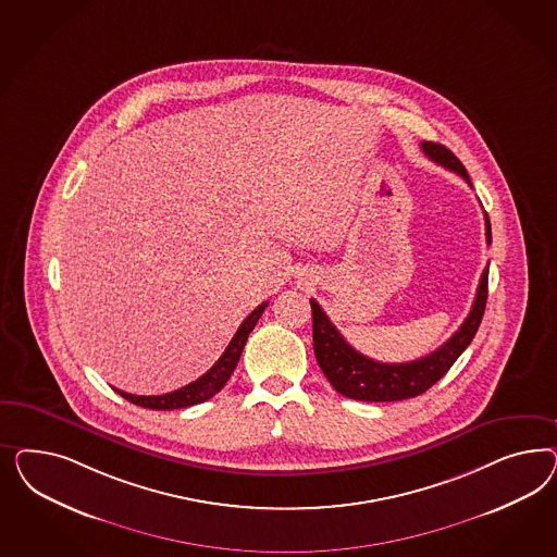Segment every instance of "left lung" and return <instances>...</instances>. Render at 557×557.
I'll use <instances>...</instances> for the list:
<instances>
[{
	"label": "left lung",
	"mask_w": 557,
	"mask_h": 557,
	"mask_svg": "<svg viewBox=\"0 0 557 557\" xmlns=\"http://www.w3.org/2000/svg\"><path fill=\"white\" fill-rule=\"evenodd\" d=\"M421 149L429 159L438 165L456 171L470 186L472 180L461 161L454 152L438 143H421ZM486 243H492L490 220L486 216ZM488 300V268L482 271L475 300L468 319L456 331V335L445 341L433 354L408 363H382L355 351L354 347L338 333L337 326L329 321L317 300L312 306V338L314 355L321 366L322 373L331 382L338 394L363 400V403H396L414 398L422 392L437 384L438 380L456 363L457 357L468 349L478 333V326L484 317V308Z\"/></svg>",
	"instance_id": "obj_1"
}]
</instances>
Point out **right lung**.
Instances as JSON below:
<instances>
[{"instance_id": "right-lung-1", "label": "right lung", "mask_w": 557, "mask_h": 557, "mask_svg": "<svg viewBox=\"0 0 557 557\" xmlns=\"http://www.w3.org/2000/svg\"><path fill=\"white\" fill-rule=\"evenodd\" d=\"M268 308V302L259 304L253 312L243 321L235 333L233 341L228 343V347L224 349V354L220 357L219 361L200 375L196 382L187 384L184 388L169 392V394H161V396H136V394H128L116 389L122 398H126L128 403L143 408H152V410H173V408H186V406L200 405L210 400L214 394H219L220 389L224 388V384L228 382L231 373L235 371L236 363L240 359V354L245 349V343L249 333L253 331L255 324L261 319L263 310Z\"/></svg>"}]
</instances>
